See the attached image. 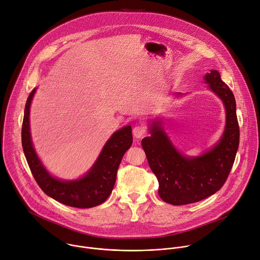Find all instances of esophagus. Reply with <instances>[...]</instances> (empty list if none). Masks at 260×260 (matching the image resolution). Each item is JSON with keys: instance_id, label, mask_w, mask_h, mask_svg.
I'll return each mask as SVG.
<instances>
[{"instance_id": "obj_1", "label": "esophagus", "mask_w": 260, "mask_h": 260, "mask_svg": "<svg viewBox=\"0 0 260 260\" xmlns=\"http://www.w3.org/2000/svg\"><path fill=\"white\" fill-rule=\"evenodd\" d=\"M146 133H147V128H146V126L145 125H143V124H137L135 127H134V129H133V134H134V136L136 137V138H142V137H144L145 135H146Z\"/></svg>"}]
</instances>
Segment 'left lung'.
I'll use <instances>...</instances> for the list:
<instances>
[{
  "label": "left lung",
  "mask_w": 260,
  "mask_h": 260,
  "mask_svg": "<svg viewBox=\"0 0 260 260\" xmlns=\"http://www.w3.org/2000/svg\"><path fill=\"white\" fill-rule=\"evenodd\" d=\"M210 88L224 103L226 126L223 137L212 150L200 157L182 156L158 122H153L150 137L142 140L148 164L155 174L160 199L174 206L200 202L217 192L225 183L240 143L236 100L230 87L212 70L205 76Z\"/></svg>",
  "instance_id": "8db88e82"
}]
</instances>
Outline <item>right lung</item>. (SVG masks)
Returning <instances> with one entry per match:
<instances>
[{
  "mask_svg": "<svg viewBox=\"0 0 260 260\" xmlns=\"http://www.w3.org/2000/svg\"><path fill=\"white\" fill-rule=\"evenodd\" d=\"M36 89L29 93L21 128L22 149L29 170L40 188L53 200L75 208H92L103 204L112 192L120 161L133 144L132 126L127 125L112 135L91 170L76 181H60L45 170L37 156L29 134V107Z\"/></svg>",
  "mask_w": 260,
  "mask_h": 260,
  "instance_id": "right-lung-1",
  "label": "right lung"
}]
</instances>
